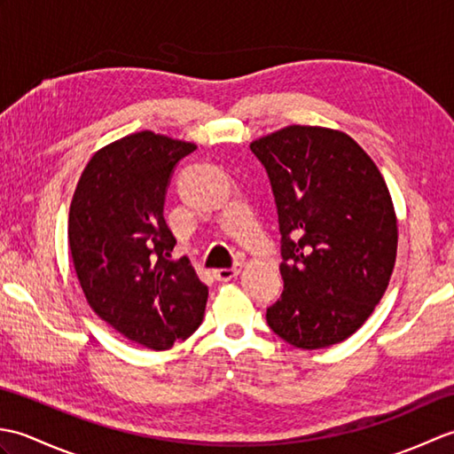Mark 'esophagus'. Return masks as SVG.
I'll return each instance as SVG.
<instances>
[{
	"mask_svg": "<svg viewBox=\"0 0 454 454\" xmlns=\"http://www.w3.org/2000/svg\"><path fill=\"white\" fill-rule=\"evenodd\" d=\"M239 265H232V267H224V269H216L215 271V278L216 281H220V283H226V281H232L234 277H238V273H239Z\"/></svg>",
	"mask_w": 454,
	"mask_h": 454,
	"instance_id": "1",
	"label": "esophagus"
}]
</instances>
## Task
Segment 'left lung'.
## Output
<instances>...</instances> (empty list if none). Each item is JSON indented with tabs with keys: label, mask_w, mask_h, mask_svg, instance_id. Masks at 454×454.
Listing matches in <instances>:
<instances>
[{
	"label": "left lung",
	"mask_w": 454,
	"mask_h": 454,
	"mask_svg": "<svg viewBox=\"0 0 454 454\" xmlns=\"http://www.w3.org/2000/svg\"><path fill=\"white\" fill-rule=\"evenodd\" d=\"M277 205L283 294L271 330L322 349L364 324L387 291L398 226L379 168L351 137L293 124L252 142Z\"/></svg>",
	"instance_id": "1"
}]
</instances>
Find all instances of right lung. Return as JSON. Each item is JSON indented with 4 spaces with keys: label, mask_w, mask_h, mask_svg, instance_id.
Listing matches in <instances>:
<instances>
[{
    "label": "right lung",
    "mask_w": 454,
    "mask_h": 454,
    "mask_svg": "<svg viewBox=\"0 0 454 454\" xmlns=\"http://www.w3.org/2000/svg\"><path fill=\"white\" fill-rule=\"evenodd\" d=\"M189 142L142 130L99 150L75 187L67 239L93 312L127 340L163 351L202 324L208 286L176 246L163 202Z\"/></svg>",
    "instance_id": "obj_1"
}]
</instances>
